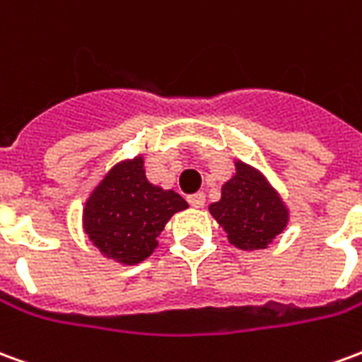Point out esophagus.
<instances>
[{
  "label": "esophagus",
  "instance_id": "obj_1",
  "mask_svg": "<svg viewBox=\"0 0 362 362\" xmlns=\"http://www.w3.org/2000/svg\"><path fill=\"white\" fill-rule=\"evenodd\" d=\"M188 202L192 207H204V204H206V194H204V192L192 194V196L188 198Z\"/></svg>",
  "mask_w": 362,
  "mask_h": 362
}]
</instances>
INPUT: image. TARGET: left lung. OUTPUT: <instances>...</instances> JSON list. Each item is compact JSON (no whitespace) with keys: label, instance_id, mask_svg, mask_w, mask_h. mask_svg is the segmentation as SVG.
Returning <instances> with one entry per match:
<instances>
[{"label":"left lung","instance_id":"left-lung-1","mask_svg":"<svg viewBox=\"0 0 362 362\" xmlns=\"http://www.w3.org/2000/svg\"><path fill=\"white\" fill-rule=\"evenodd\" d=\"M233 164V176L223 182L221 198L209 204V214L233 247L267 249L290 223V207L259 168L239 158Z\"/></svg>","mask_w":362,"mask_h":362}]
</instances>
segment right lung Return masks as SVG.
Returning a JSON list of instances; mask_svg holds the SVG:
<instances>
[{"instance_id":"right-lung-1","label":"right lung","mask_w":362,"mask_h":362,"mask_svg":"<svg viewBox=\"0 0 362 362\" xmlns=\"http://www.w3.org/2000/svg\"><path fill=\"white\" fill-rule=\"evenodd\" d=\"M186 207L180 194L148 182L145 158L137 155L113 164L93 186L82 229L105 259L133 267L155 252L170 217Z\"/></svg>"}]
</instances>
